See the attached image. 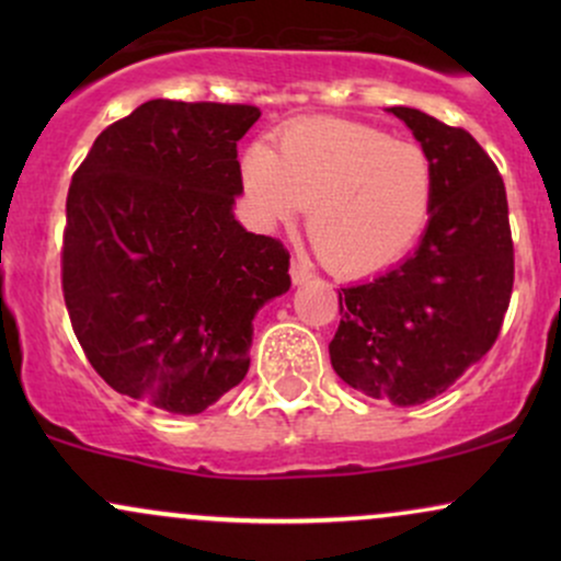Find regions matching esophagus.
Segmentation results:
<instances>
[{"mask_svg": "<svg viewBox=\"0 0 561 561\" xmlns=\"http://www.w3.org/2000/svg\"><path fill=\"white\" fill-rule=\"evenodd\" d=\"M289 276H293L295 285H306V282L313 279V272L306 266V263L293 261V266H289Z\"/></svg>", "mask_w": 561, "mask_h": 561, "instance_id": "34e87169", "label": "esophagus"}]
</instances>
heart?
Wrapping results in <instances>:
<instances>
[{
    "label": "heart",
    "mask_w": 561,
    "mask_h": 561,
    "mask_svg": "<svg viewBox=\"0 0 561 561\" xmlns=\"http://www.w3.org/2000/svg\"><path fill=\"white\" fill-rule=\"evenodd\" d=\"M242 184L263 224H293L311 208L308 240L337 274L396 263L427 229L435 203V165L420 145L337 118L289 126L279 152L250 147Z\"/></svg>",
    "instance_id": "obj_1"
}]
</instances>
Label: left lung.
Instances as JSON below:
<instances>
[{
    "instance_id": "1",
    "label": "left lung",
    "mask_w": 561,
    "mask_h": 561,
    "mask_svg": "<svg viewBox=\"0 0 561 561\" xmlns=\"http://www.w3.org/2000/svg\"><path fill=\"white\" fill-rule=\"evenodd\" d=\"M435 165L420 248L364 285L340 287L334 371L396 405L448 390L499 337L514 287L504 179L472 134L414 107H390Z\"/></svg>"
}]
</instances>
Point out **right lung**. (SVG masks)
I'll use <instances>...</instances> for the list:
<instances>
[{
    "label": "right lung",
    "instance_id": "right-lung-1",
    "mask_svg": "<svg viewBox=\"0 0 561 561\" xmlns=\"http://www.w3.org/2000/svg\"><path fill=\"white\" fill-rule=\"evenodd\" d=\"M255 105L150 100L94 139L62 231V298L115 392L203 414L250 369L253 317L289 289L279 240L244 231L237 141Z\"/></svg>",
    "mask_w": 561,
    "mask_h": 561
}]
</instances>
